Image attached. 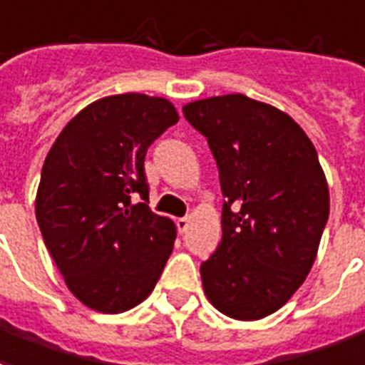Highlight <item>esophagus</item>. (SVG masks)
I'll use <instances>...</instances> for the list:
<instances>
[{"label":"esophagus","mask_w":365,"mask_h":365,"mask_svg":"<svg viewBox=\"0 0 365 365\" xmlns=\"http://www.w3.org/2000/svg\"><path fill=\"white\" fill-rule=\"evenodd\" d=\"M175 226H178V232L183 234V232H187V228H190V220H187V218H178V220H175Z\"/></svg>","instance_id":"esophagus-1"}]
</instances>
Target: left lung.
<instances>
[{"instance_id": "1", "label": "left lung", "mask_w": 365, "mask_h": 365, "mask_svg": "<svg viewBox=\"0 0 365 365\" xmlns=\"http://www.w3.org/2000/svg\"><path fill=\"white\" fill-rule=\"evenodd\" d=\"M183 115L209 143L226 199L205 294L232 319L267 317L306 280L329 220L317 150L290 115L244 94L197 100Z\"/></svg>"}]
</instances>
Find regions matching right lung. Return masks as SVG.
Returning <instances> with one entry per match:
<instances>
[{
    "label": "right lung",
    "instance_id": "1",
    "mask_svg": "<svg viewBox=\"0 0 365 365\" xmlns=\"http://www.w3.org/2000/svg\"><path fill=\"white\" fill-rule=\"evenodd\" d=\"M178 120L164 98L106 96L81 110L46 156L36 220L67 288L91 309L141 304L174 250V222L148 207L145 156Z\"/></svg>",
    "mask_w": 365,
    "mask_h": 365
}]
</instances>
